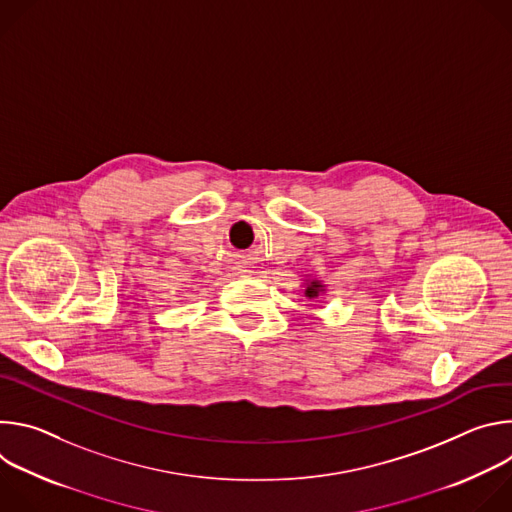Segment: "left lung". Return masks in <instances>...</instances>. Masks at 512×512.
Segmentation results:
<instances>
[{
    "instance_id": "left-lung-1",
    "label": "left lung",
    "mask_w": 512,
    "mask_h": 512,
    "mask_svg": "<svg viewBox=\"0 0 512 512\" xmlns=\"http://www.w3.org/2000/svg\"><path fill=\"white\" fill-rule=\"evenodd\" d=\"M320 289H322V285H320L318 281H312V283L308 285V289H306V296H308V298H316V296L320 294Z\"/></svg>"
}]
</instances>
